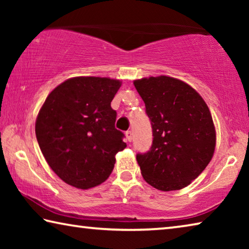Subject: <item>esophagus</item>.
<instances>
[{"mask_svg": "<svg viewBox=\"0 0 249 249\" xmlns=\"http://www.w3.org/2000/svg\"><path fill=\"white\" fill-rule=\"evenodd\" d=\"M125 134H126V138H127V141L132 142V140H133V132H132V130H127V132H126Z\"/></svg>", "mask_w": 249, "mask_h": 249, "instance_id": "1", "label": "esophagus"}]
</instances>
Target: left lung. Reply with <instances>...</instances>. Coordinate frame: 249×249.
Here are the masks:
<instances>
[{
	"label": "left lung",
	"mask_w": 249,
	"mask_h": 249,
	"mask_svg": "<svg viewBox=\"0 0 249 249\" xmlns=\"http://www.w3.org/2000/svg\"><path fill=\"white\" fill-rule=\"evenodd\" d=\"M145 103L153 144L136 155L147 183L161 191L180 190L213 157L215 128L201 95L181 80L160 75L134 81Z\"/></svg>",
	"instance_id": "obj_1"
}]
</instances>
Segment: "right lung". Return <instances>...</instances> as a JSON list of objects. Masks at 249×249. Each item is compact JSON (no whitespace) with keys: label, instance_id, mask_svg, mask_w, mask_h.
<instances>
[{"label":"right lung","instance_id":"obj_1","mask_svg":"<svg viewBox=\"0 0 249 249\" xmlns=\"http://www.w3.org/2000/svg\"><path fill=\"white\" fill-rule=\"evenodd\" d=\"M121 82L100 77L67 80L47 96L35 125L36 138L59 178L78 189L93 188L113 171L126 144L115 128L111 102Z\"/></svg>","mask_w":249,"mask_h":249}]
</instances>
